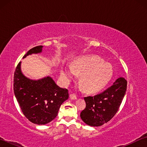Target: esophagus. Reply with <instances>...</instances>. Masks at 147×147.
Wrapping results in <instances>:
<instances>
[{
	"label": "esophagus",
	"instance_id": "1",
	"mask_svg": "<svg viewBox=\"0 0 147 147\" xmlns=\"http://www.w3.org/2000/svg\"><path fill=\"white\" fill-rule=\"evenodd\" d=\"M70 98L71 99V100H76V98H77L76 95L75 94H70Z\"/></svg>",
	"mask_w": 147,
	"mask_h": 147
}]
</instances>
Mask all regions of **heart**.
Listing matches in <instances>:
<instances>
[{
    "instance_id": "obj_1",
    "label": "heart",
    "mask_w": 147,
    "mask_h": 147,
    "mask_svg": "<svg viewBox=\"0 0 147 147\" xmlns=\"http://www.w3.org/2000/svg\"><path fill=\"white\" fill-rule=\"evenodd\" d=\"M77 75H82L80 84L84 91L96 92L104 88L113 75L112 66L102 59L95 56L77 59L71 67L64 68L61 72L62 80L69 84Z\"/></svg>"
}]
</instances>
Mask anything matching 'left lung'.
I'll use <instances>...</instances> for the list:
<instances>
[{
    "instance_id": "8db88e82",
    "label": "left lung",
    "mask_w": 147,
    "mask_h": 147,
    "mask_svg": "<svg viewBox=\"0 0 147 147\" xmlns=\"http://www.w3.org/2000/svg\"><path fill=\"white\" fill-rule=\"evenodd\" d=\"M126 87L127 82L120 77L103 93L84 97L86 106L80 113L82 120L91 126H100L108 123L117 112Z\"/></svg>"
}]
</instances>
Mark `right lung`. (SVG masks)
Instances as JSON below:
<instances>
[{
	"instance_id": "add662e5",
	"label": "right lung",
	"mask_w": 147,
	"mask_h": 147,
	"mask_svg": "<svg viewBox=\"0 0 147 147\" xmlns=\"http://www.w3.org/2000/svg\"><path fill=\"white\" fill-rule=\"evenodd\" d=\"M43 46L34 47L23 58L42 53ZM13 91L24 116L34 124H45L56 118L59 108L69 98L67 89L61 88L50 76L38 80L26 77L21 71V62L14 74Z\"/></svg>"
}]
</instances>
